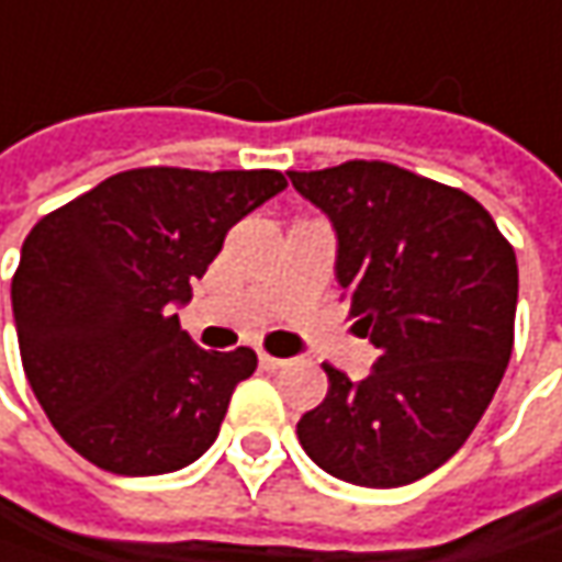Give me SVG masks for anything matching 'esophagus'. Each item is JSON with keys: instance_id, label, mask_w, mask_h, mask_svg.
Returning <instances> with one entry per match:
<instances>
[{"instance_id": "obj_1", "label": "esophagus", "mask_w": 562, "mask_h": 562, "mask_svg": "<svg viewBox=\"0 0 562 562\" xmlns=\"http://www.w3.org/2000/svg\"><path fill=\"white\" fill-rule=\"evenodd\" d=\"M289 361L285 358H277V355H270V352H260V368L263 371H282Z\"/></svg>"}]
</instances>
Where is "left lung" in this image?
<instances>
[{"label":"left lung","instance_id":"obj_1","mask_svg":"<svg viewBox=\"0 0 562 562\" xmlns=\"http://www.w3.org/2000/svg\"><path fill=\"white\" fill-rule=\"evenodd\" d=\"M329 216L336 280L380 349L371 374L324 364L299 440L333 477L400 487L440 469L491 405L513 355L519 267L472 194L380 159L289 172Z\"/></svg>","mask_w":562,"mask_h":562}]
</instances>
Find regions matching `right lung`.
Wrapping results in <instances>:
<instances>
[{"label": "right lung", "mask_w": 562, "mask_h": 562, "mask_svg": "<svg viewBox=\"0 0 562 562\" xmlns=\"http://www.w3.org/2000/svg\"><path fill=\"white\" fill-rule=\"evenodd\" d=\"M277 169L144 166L40 220L12 277L18 349L46 418L112 475H166L216 440L255 349H201L176 305Z\"/></svg>", "instance_id": "right-lung-1"}]
</instances>
